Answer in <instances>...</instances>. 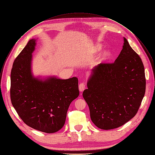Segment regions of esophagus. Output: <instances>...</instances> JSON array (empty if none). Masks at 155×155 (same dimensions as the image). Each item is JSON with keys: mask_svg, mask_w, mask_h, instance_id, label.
<instances>
[{"mask_svg": "<svg viewBox=\"0 0 155 155\" xmlns=\"http://www.w3.org/2000/svg\"><path fill=\"white\" fill-rule=\"evenodd\" d=\"M85 88V83L82 82V83H81L79 85V91H83Z\"/></svg>", "mask_w": 155, "mask_h": 155, "instance_id": "esophagus-1", "label": "esophagus"}]
</instances>
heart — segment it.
<instances>
[{
    "label": "heart",
    "mask_w": 155,
    "mask_h": 155,
    "mask_svg": "<svg viewBox=\"0 0 155 155\" xmlns=\"http://www.w3.org/2000/svg\"><path fill=\"white\" fill-rule=\"evenodd\" d=\"M101 47L99 46H95L94 48V52H97L101 50ZM110 57V53L108 51H104L103 54L100 55V56L98 58V61H99L100 62H103L104 61L107 60Z\"/></svg>",
    "instance_id": "heart-1"
}]
</instances>
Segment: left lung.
I'll use <instances>...</instances> for the list:
<instances>
[{
    "label": "left lung",
    "mask_w": 155,
    "mask_h": 155,
    "mask_svg": "<svg viewBox=\"0 0 155 155\" xmlns=\"http://www.w3.org/2000/svg\"><path fill=\"white\" fill-rule=\"evenodd\" d=\"M145 85L142 61L124 38L123 49L114 62L93 68L88 89L83 91L92 122L104 130L125 124L137 114Z\"/></svg>",
    "instance_id": "1"
}]
</instances>
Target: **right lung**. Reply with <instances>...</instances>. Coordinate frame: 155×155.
Masks as SVG:
<instances>
[{
	"label": "right lung",
	"mask_w": 155,
	"mask_h": 155,
	"mask_svg": "<svg viewBox=\"0 0 155 155\" xmlns=\"http://www.w3.org/2000/svg\"><path fill=\"white\" fill-rule=\"evenodd\" d=\"M36 40L28 41L15 58L11 72L10 98L22 120L38 131L54 133L62 128L71 103L78 97L76 77L35 78L31 70Z\"/></svg>",
	"instance_id": "add662e5"
}]
</instances>
